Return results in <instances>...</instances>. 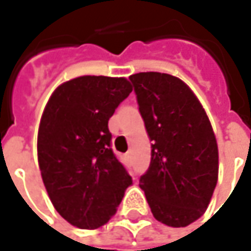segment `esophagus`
<instances>
[{
  "mask_svg": "<svg viewBox=\"0 0 251 251\" xmlns=\"http://www.w3.org/2000/svg\"><path fill=\"white\" fill-rule=\"evenodd\" d=\"M124 158H126V159H127V160H130V159H131V152H130V151L124 153Z\"/></svg>",
  "mask_w": 251,
  "mask_h": 251,
  "instance_id": "34e87169",
  "label": "esophagus"
}]
</instances>
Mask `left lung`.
Wrapping results in <instances>:
<instances>
[{"label": "left lung", "mask_w": 251, "mask_h": 251, "mask_svg": "<svg viewBox=\"0 0 251 251\" xmlns=\"http://www.w3.org/2000/svg\"><path fill=\"white\" fill-rule=\"evenodd\" d=\"M151 141V165L140 187L155 219L173 227L201 217L218 181V145L207 113L173 75L130 76Z\"/></svg>", "instance_id": "left-lung-1"}]
</instances>
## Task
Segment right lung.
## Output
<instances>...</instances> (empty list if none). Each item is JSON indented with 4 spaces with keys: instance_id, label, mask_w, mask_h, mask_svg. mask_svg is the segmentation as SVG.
I'll use <instances>...</instances> for the list:
<instances>
[{
    "instance_id": "obj_1",
    "label": "right lung",
    "mask_w": 251,
    "mask_h": 251,
    "mask_svg": "<svg viewBox=\"0 0 251 251\" xmlns=\"http://www.w3.org/2000/svg\"><path fill=\"white\" fill-rule=\"evenodd\" d=\"M131 91L126 78L86 75L60 85L44 107L39 168L54 208L74 226L104 225L132 184L107 126Z\"/></svg>"
}]
</instances>
